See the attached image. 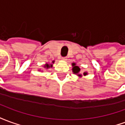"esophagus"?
<instances>
[{"instance_id":"34e87169","label":"esophagus","mask_w":125,"mask_h":125,"mask_svg":"<svg viewBox=\"0 0 125 125\" xmlns=\"http://www.w3.org/2000/svg\"><path fill=\"white\" fill-rule=\"evenodd\" d=\"M62 60H67V57H63Z\"/></svg>"}]
</instances>
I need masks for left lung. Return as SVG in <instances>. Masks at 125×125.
<instances>
[{
  "mask_svg": "<svg viewBox=\"0 0 125 125\" xmlns=\"http://www.w3.org/2000/svg\"><path fill=\"white\" fill-rule=\"evenodd\" d=\"M75 65H76V64H75L74 63H72V65L73 66V69H72V70H73V73H78L79 72H80V68H79L78 66H76ZM84 75H86V73H84Z\"/></svg>",
  "mask_w": 125,
  "mask_h": 125,
  "instance_id": "left-lung-1",
  "label": "left lung"
}]
</instances>
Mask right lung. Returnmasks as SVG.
<instances>
[{
    "mask_svg": "<svg viewBox=\"0 0 125 125\" xmlns=\"http://www.w3.org/2000/svg\"><path fill=\"white\" fill-rule=\"evenodd\" d=\"M44 67H45V68H50V67L52 68V65H49V64H45V65H44Z\"/></svg>",
    "mask_w": 125,
    "mask_h": 125,
    "instance_id": "right-lung-1",
    "label": "right lung"
}]
</instances>
